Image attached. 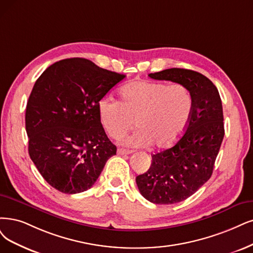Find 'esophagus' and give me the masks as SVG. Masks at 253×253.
<instances>
[{
	"mask_svg": "<svg viewBox=\"0 0 253 253\" xmlns=\"http://www.w3.org/2000/svg\"><path fill=\"white\" fill-rule=\"evenodd\" d=\"M117 152H118L119 155H127V154L131 153L132 151L131 150H127V149H123V148H119Z\"/></svg>",
	"mask_w": 253,
	"mask_h": 253,
	"instance_id": "esophagus-1",
	"label": "esophagus"
}]
</instances>
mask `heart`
I'll list each match as a JSON object with an SVG mask.
<instances>
[{"label":"heart","mask_w":253,"mask_h":253,"mask_svg":"<svg viewBox=\"0 0 253 253\" xmlns=\"http://www.w3.org/2000/svg\"><path fill=\"white\" fill-rule=\"evenodd\" d=\"M121 101L110 97L98 103L100 122L111 137H120L138 127L124 144L142 147L152 144L162 149L173 145L188 127L194 100L182 83L133 81L120 89Z\"/></svg>","instance_id":"heart-1"}]
</instances>
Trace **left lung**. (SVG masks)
<instances>
[{"mask_svg":"<svg viewBox=\"0 0 253 253\" xmlns=\"http://www.w3.org/2000/svg\"><path fill=\"white\" fill-rule=\"evenodd\" d=\"M149 77L184 84L194 100L183 135L171 148L153 154L149 170L135 178L148 201L173 204L189 198L211 178L224 137L222 102L214 84L198 72L173 68Z\"/></svg>","mask_w":253,"mask_h":253,"instance_id":"obj_1","label":"left lung"}]
</instances>
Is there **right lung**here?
Listing matches in <instances>:
<instances>
[{"label":"right lung","instance_id":"add662e5","mask_svg":"<svg viewBox=\"0 0 253 253\" xmlns=\"http://www.w3.org/2000/svg\"><path fill=\"white\" fill-rule=\"evenodd\" d=\"M125 75L84 58L53 63L36 80L26 107L29 155L43 179L64 194L90 189L117 147L98 103Z\"/></svg>","mask_w":253,"mask_h":253}]
</instances>
